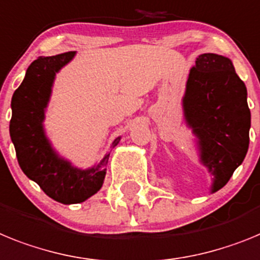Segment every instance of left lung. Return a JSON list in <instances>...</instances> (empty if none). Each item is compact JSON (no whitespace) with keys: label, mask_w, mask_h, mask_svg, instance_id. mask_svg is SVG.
<instances>
[{"label":"left lung","mask_w":260,"mask_h":260,"mask_svg":"<svg viewBox=\"0 0 260 260\" xmlns=\"http://www.w3.org/2000/svg\"><path fill=\"white\" fill-rule=\"evenodd\" d=\"M184 116L199 139L200 159L214 177L212 192L229 182L249 149L247 90L228 57L203 53L189 71Z\"/></svg>","instance_id":"1"}]
</instances>
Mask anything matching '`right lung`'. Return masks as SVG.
Here are the masks:
<instances>
[{
    "instance_id": "right-lung-1",
    "label": "right lung",
    "mask_w": 260,
    "mask_h": 260,
    "mask_svg": "<svg viewBox=\"0 0 260 260\" xmlns=\"http://www.w3.org/2000/svg\"><path fill=\"white\" fill-rule=\"evenodd\" d=\"M76 52L39 57L28 67L23 82L11 99L10 136L22 171L53 200L62 204L85 202L103 184L110 153L89 170H78L58 157L48 143L43 119L56 72L71 61ZM120 137L112 143L117 145Z\"/></svg>"
}]
</instances>
